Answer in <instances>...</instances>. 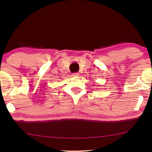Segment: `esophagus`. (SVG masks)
I'll list each match as a JSON object with an SVG mask.
<instances>
[{"label": "esophagus", "instance_id": "obj_1", "mask_svg": "<svg viewBox=\"0 0 152 152\" xmlns=\"http://www.w3.org/2000/svg\"><path fill=\"white\" fill-rule=\"evenodd\" d=\"M78 75H79V73L78 72H73L72 74V76L73 77H77Z\"/></svg>", "mask_w": 152, "mask_h": 152}]
</instances>
